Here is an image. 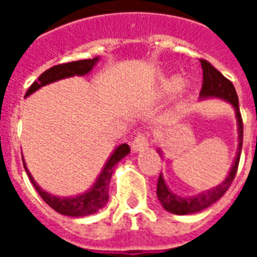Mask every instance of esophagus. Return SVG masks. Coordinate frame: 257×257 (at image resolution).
I'll return each instance as SVG.
<instances>
[{
    "mask_svg": "<svg viewBox=\"0 0 257 257\" xmlns=\"http://www.w3.org/2000/svg\"><path fill=\"white\" fill-rule=\"evenodd\" d=\"M150 146V140H149V136L146 134H139L132 142V150L135 153H139V151L146 150L147 147Z\"/></svg>",
    "mask_w": 257,
    "mask_h": 257,
    "instance_id": "obj_1",
    "label": "esophagus"
}]
</instances>
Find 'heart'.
I'll return each instance as SVG.
<instances>
[{"instance_id":"1","label":"heart","mask_w":257,"mask_h":257,"mask_svg":"<svg viewBox=\"0 0 257 257\" xmlns=\"http://www.w3.org/2000/svg\"><path fill=\"white\" fill-rule=\"evenodd\" d=\"M162 89L167 90V92H172V90L179 89L182 85H183V79L178 77V75H173L169 78H165L162 81Z\"/></svg>"}]
</instances>
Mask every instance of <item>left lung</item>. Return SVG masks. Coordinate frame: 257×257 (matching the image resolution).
Masks as SVG:
<instances>
[{"instance_id":"1","label":"left lung","mask_w":257,"mask_h":257,"mask_svg":"<svg viewBox=\"0 0 257 257\" xmlns=\"http://www.w3.org/2000/svg\"><path fill=\"white\" fill-rule=\"evenodd\" d=\"M199 62H201L202 71H204V82H202V89L199 92V99L216 97V99H221V100L231 104L234 112H235V118H237L238 147L232 167L230 168V172L227 175V178L213 189L202 191V193L193 195V197H182V195L172 193L167 186V182L162 176V173L160 175L158 184H157V197L164 206V209L171 212V213H175V215L197 213V212L206 209L212 204H215L217 199H220L228 190V187L231 186L232 180L235 178L238 162H239V157H241V149H242V118H241V112H239V104H238V96L235 88L231 84V81H228L209 62H206V60H199ZM158 154H161L160 149H158Z\"/></svg>"}]
</instances>
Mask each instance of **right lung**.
<instances>
[{
	"label": "right lung",
	"instance_id": "obj_1",
	"mask_svg": "<svg viewBox=\"0 0 257 257\" xmlns=\"http://www.w3.org/2000/svg\"><path fill=\"white\" fill-rule=\"evenodd\" d=\"M100 60V58L93 59H85V60H77V62H70V63L58 64L53 67L48 68L47 71L38 77L36 82H33L25 97L30 96L38 90L42 86L48 84H52L60 79L68 78V77H74V75H86L92 71V68L95 67L96 63ZM131 153V149L126 143H122L115 147V150L112 151L111 156L108 157V160L104 164V167L99 173V176L96 179L93 186L88 189L85 193H81L74 197H59V195H53V194L48 193L45 190H42L34 178L31 176L29 169L26 167V162L23 160V165H25L27 176L30 179L33 186L36 187L37 193L41 195V198L47 202L52 209L59 212L60 215L71 216V217H81V216H88L92 213H96L97 210H100L108 201V186H110V179L114 172V168L118 162L122 160L123 157H126ZM23 158V157H22Z\"/></svg>",
	"mask_w": 257,
	"mask_h": 257
}]
</instances>
